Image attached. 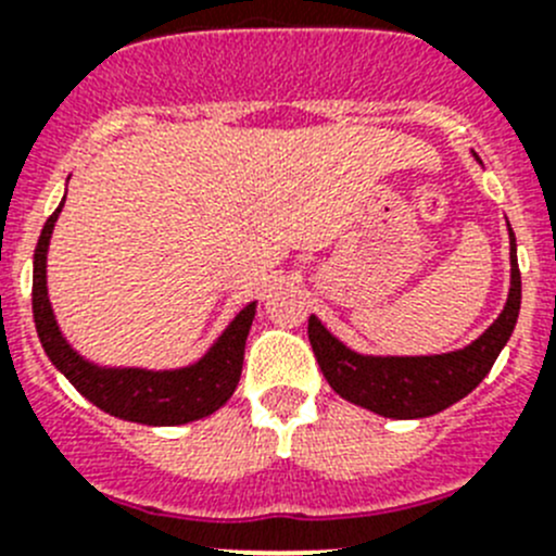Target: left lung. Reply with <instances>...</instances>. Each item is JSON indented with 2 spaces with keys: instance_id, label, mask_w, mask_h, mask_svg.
<instances>
[{
  "instance_id": "left-lung-1",
  "label": "left lung",
  "mask_w": 556,
  "mask_h": 556,
  "mask_svg": "<svg viewBox=\"0 0 556 556\" xmlns=\"http://www.w3.org/2000/svg\"><path fill=\"white\" fill-rule=\"evenodd\" d=\"M477 159V155H475ZM510 236V290L500 318L464 349L428 356L359 354L331 334L318 315H309V342L320 372L342 401L389 419H422L444 412L466 397L489 376L496 356L510 340L521 309L516 236Z\"/></svg>"
}]
</instances>
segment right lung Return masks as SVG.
Masks as SVG:
<instances>
[{
  "instance_id": "right-lung-1",
  "label": "right lung",
  "mask_w": 556,
  "mask_h": 556,
  "mask_svg": "<svg viewBox=\"0 0 556 556\" xmlns=\"http://www.w3.org/2000/svg\"><path fill=\"white\" fill-rule=\"evenodd\" d=\"M62 205H65V197L40 230L33 261L35 329L51 365L74 383L76 392H81L92 406L126 422L164 428V425L194 422V419L219 412L241 381L243 349H247L249 329L257 313V302H249L247 307L238 309L236 318L207 345L205 354L184 367L150 370V367L92 362L90 356L71 345L65 331L56 324L49 299V247Z\"/></svg>"
}]
</instances>
